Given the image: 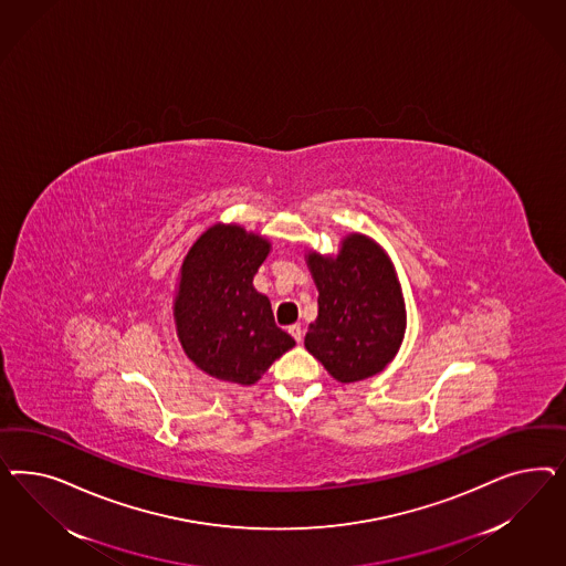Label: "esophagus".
Here are the masks:
<instances>
[{"mask_svg": "<svg viewBox=\"0 0 566 566\" xmlns=\"http://www.w3.org/2000/svg\"><path fill=\"white\" fill-rule=\"evenodd\" d=\"M289 332H291V336L296 343H303V327H301V324L289 327Z\"/></svg>", "mask_w": 566, "mask_h": 566, "instance_id": "obj_1", "label": "esophagus"}]
</instances>
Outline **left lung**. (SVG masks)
<instances>
[{"label": "left lung", "instance_id": "1", "mask_svg": "<svg viewBox=\"0 0 566 566\" xmlns=\"http://www.w3.org/2000/svg\"><path fill=\"white\" fill-rule=\"evenodd\" d=\"M305 259L319 292L305 348L343 384L384 371L407 329L402 286L390 255L371 237L350 232L338 253L311 249Z\"/></svg>", "mask_w": 566, "mask_h": 566}]
</instances>
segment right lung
<instances>
[{"mask_svg": "<svg viewBox=\"0 0 566 566\" xmlns=\"http://www.w3.org/2000/svg\"><path fill=\"white\" fill-rule=\"evenodd\" d=\"M272 242L240 223L209 226L180 265L174 324L182 350L201 371L251 386L294 346L275 326L272 303L253 277Z\"/></svg>", "mask_w": 566, "mask_h": 566, "instance_id": "1", "label": "right lung"}]
</instances>
